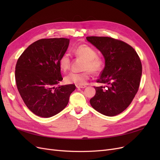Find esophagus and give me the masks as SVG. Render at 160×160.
Masks as SVG:
<instances>
[{
	"instance_id": "obj_1",
	"label": "esophagus",
	"mask_w": 160,
	"mask_h": 160,
	"mask_svg": "<svg viewBox=\"0 0 160 160\" xmlns=\"http://www.w3.org/2000/svg\"><path fill=\"white\" fill-rule=\"evenodd\" d=\"M76 87L77 88L79 89V88H85L87 86L85 85H76Z\"/></svg>"
}]
</instances>
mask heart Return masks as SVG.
<instances>
[{"instance_id": "heart-1", "label": "heart", "mask_w": 160, "mask_h": 160, "mask_svg": "<svg viewBox=\"0 0 160 160\" xmlns=\"http://www.w3.org/2000/svg\"><path fill=\"white\" fill-rule=\"evenodd\" d=\"M73 53L77 57L84 59L83 69L79 72H71L65 77V81L68 83L83 85L89 79L91 71L93 73H99L105 67V62L103 57L98 56L96 51L88 45H80L75 48ZM60 68L62 71H68L71 67V61L69 53H64L59 61Z\"/></svg>"}]
</instances>
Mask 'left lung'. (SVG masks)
<instances>
[{"mask_svg": "<svg viewBox=\"0 0 160 160\" xmlns=\"http://www.w3.org/2000/svg\"><path fill=\"white\" fill-rule=\"evenodd\" d=\"M87 40L102 53L105 66L95 87L90 103L96 111L115 116L126 109L137 94L142 73L140 58L133 48L121 40L108 37H87Z\"/></svg>", "mask_w": 160, "mask_h": 160, "instance_id": "left-lung-1", "label": "left lung"}]
</instances>
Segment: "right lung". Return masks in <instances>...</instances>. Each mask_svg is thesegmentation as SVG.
Segmentation results:
<instances>
[{
    "instance_id": "obj_1",
    "label": "right lung",
    "mask_w": 160,
    "mask_h": 160,
    "mask_svg": "<svg viewBox=\"0 0 160 160\" xmlns=\"http://www.w3.org/2000/svg\"><path fill=\"white\" fill-rule=\"evenodd\" d=\"M69 38H42L28 46L19 57L15 81L24 103L39 117L50 118L65 108L74 84L59 85L62 80L59 61Z\"/></svg>"
}]
</instances>
